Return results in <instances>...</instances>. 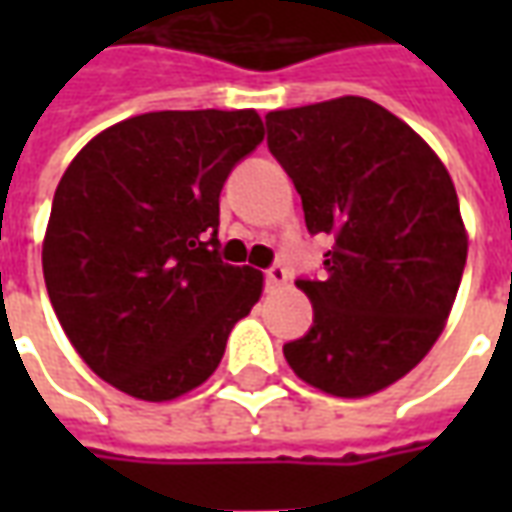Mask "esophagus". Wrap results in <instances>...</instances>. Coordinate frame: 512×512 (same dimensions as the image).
Returning <instances> with one entry per match:
<instances>
[{
	"instance_id": "esophagus-1",
	"label": "esophagus",
	"mask_w": 512,
	"mask_h": 512,
	"mask_svg": "<svg viewBox=\"0 0 512 512\" xmlns=\"http://www.w3.org/2000/svg\"><path fill=\"white\" fill-rule=\"evenodd\" d=\"M266 285L271 290L274 288H282V285H288V271L282 266H274L266 271Z\"/></svg>"
}]
</instances>
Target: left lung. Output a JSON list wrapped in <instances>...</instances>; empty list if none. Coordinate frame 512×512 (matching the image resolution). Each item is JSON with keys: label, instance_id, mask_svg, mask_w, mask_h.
Segmentation results:
<instances>
[{"label": "left lung", "instance_id": "left-lung-1", "mask_svg": "<svg viewBox=\"0 0 512 512\" xmlns=\"http://www.w3.org/2000/svg\"><path fill=\"white\" fill-rule=\"evenodd\" d=\"M266 126L307 230L334 235L326 277L296 282L315 321L285 359L326 395H376L425 359L455 304L469 235L450 172L359 95L268 112Z\"/></svg>", "mask_w": 512, "mask_h": 512}]
</instances>
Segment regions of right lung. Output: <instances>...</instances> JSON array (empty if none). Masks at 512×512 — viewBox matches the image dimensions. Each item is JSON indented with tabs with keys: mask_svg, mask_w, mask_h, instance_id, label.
I'll return each mask as SVG.
<instances>
[{
	"mask_svg": "<svg viewBox=\"0 0 512 512\" xmlns=\"http://www.w3.org/2000/svg\"><path fill=\"white\" fill-rule=\"evenodd\" d=\"M266 136L255 109L147 112L76 153L54 191L43 279L95 376L164 403L213 376L263 274L222 263L219 194Z\"/></svg>",
	"mask_w": 512,
	"mask_h": 512,
	"instance_id": "1",
	"label": "right lung"
}]
</instances>
